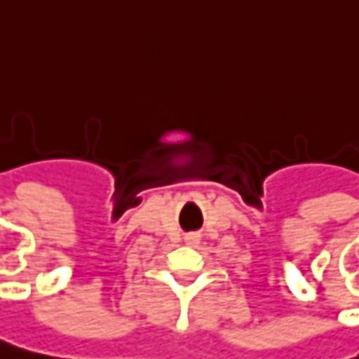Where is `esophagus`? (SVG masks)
<instances>
[{"label": "esophagus", "instance_id": "34e87169", "mask_svg": "<svg viewBox=\"0 0 359 359\" xmlns=\"http://www.w3.org/2000/svg\"><path fill=\"white\" fill-rule=\"evenodd\" d=\"M187 242H189V244H196V242H198V236H187Z\"/></svg>", "mask_w": 359, "mask_h": 359}]
</instances>
